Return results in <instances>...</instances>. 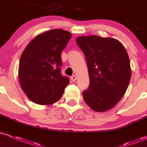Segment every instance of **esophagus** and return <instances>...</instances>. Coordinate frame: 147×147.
<instances>
[{
  "instance_id": "1",
  "label": "esophagus",
  "mask_w": 147,
  "mask_h": 147,
  "mask_svg": "<svg viewBox=\"0 0 147 147\" xmlns=\"http://www.w3.org/2000/svg\"><path fill=\"white\" fill-rule=\"evenodd\" d=\"M76 79H77V77H76V76L74 75V76H72L71 77V81H73V82H74V81H76Z\"/></svg>"
}]
</instances>
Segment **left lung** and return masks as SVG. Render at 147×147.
Returning <instances> with one entry per match:
<instances>
[{"mask_svg": "<svg viewBox=\"0 0 147 147\" xmlns=\"http://www.w3.org/2000/svg\"><path fill=\"white\" fill-rule=\"evenodd\" d=\"M76 43L84 53L90 86L83 92L85 102L97 112L113 108L125 95L131 78L129 56L118 40L81 36Z\"/></svg>", "mask_w": 147, "mask_h": 147, "instance_id": "1", "label": "left lung"}]
</instances>
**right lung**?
Here are the masks:
<instances>
[{"instance_id":"1","label":"right lung","mask_w":147,"mask_h":147,"mask_svg":"<svg viewBox=\"0 0 147 147\" xmlns=\"http://www.w3.org/2000/svg\"><path fill=\"white\" fill-rule=\"evenodd\" d=\"M71 36L66 30H51L34 37L24 49L18 77L22 89L34 103H54L69 84V78L61 74V51Z\"/></svg>"}]
</instances>
